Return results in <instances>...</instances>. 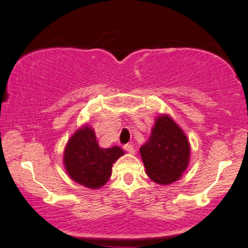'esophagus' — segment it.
Returning <instances> with one entry per match:
<instances>
[{"label":"esophagus","mask_w":248,"mask_h":248,"mask_svg":"<svg viewBox=\"0 0 248 248\" xmlns=\"http://www.w3.org/2000/svg\"><path fill=\"white\" fill-rule=\"evenodd\" d=\"M124 149L125 152L130 153V154H135V147H134V146H132L131 144L124 145Z\"/></svg>","instance_id":"34e87169"}]
</instances>
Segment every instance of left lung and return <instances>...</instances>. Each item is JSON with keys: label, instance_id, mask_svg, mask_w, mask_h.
I'll return each instance as SVG.
<instances>
[{"label": "left lung", "instance_id": "8db88e82", "mask_svg": "<svg viewBox=\"0 0 248 248\" xmlns=\"http://www.w3.org/2000/svg\"><path fill=\"white\" fill-rule=\"evenodd\" d=\"M190 142L169 114L156 117L148 140L140 147L146 174L159 186L179 181L190 163Z\"/></svg>", "mask_w": 248, "mask_h": 248}]
</instances>
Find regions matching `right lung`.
<instances>
[{"instance_id": "right-lung-1", "label": "right lung", "mask_w": 248, "mask_h": 248, "mask_svg": "<svg viewBox=\"0 0 248 248\" xmlns=\"http://www.w3.org/2000/svg\"><path fill=\"white\" fill-rule=\"evenodd\" d=\"M123 155L124 152L119 146L100 147L94 129L84 124L68 139L62 162L66 172L74 182L96 190L109 181L113 163Z\"/></svg>"}]
</instances>
